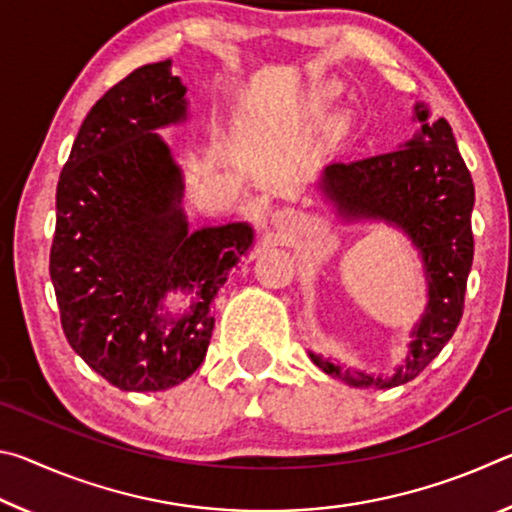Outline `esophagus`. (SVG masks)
<instances>
[{"label":"esophagus","mask_w":512,"mask_h":512,"mask_svg":"<svg viewBox=\"0 0 512 512\" xmlns=\"http://www.w3.org/2000/svg\"><path fill=\"white\" fill-rule=\"evenodd\" d=\"M271 223L275 225V230L287 232V230L293 228V225L298 223V214L293 212V210H277V212H273V216H271Z\"/></svg>","instance_id":"1"}]
</instances>
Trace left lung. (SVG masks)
<instances>
[{"label":"left lung","mask_w":512,"mask_h":512,"mask_svg":"<svg viewBox=\"0 0 512 512\" xmlns=\"http://www.w3.org/2000/svg\"><path fill=\"white\" fill-rule=\"evenodd\" d=\"M422 128L400 149L323 169L318 189L345 221H384L400 228L422 257L427 309L411 332V350L393 375L343 368L309 352L316 366L354 388H393L420 375L452 339L463 316L472 268L474 183L447 119L429 121L415 103Z\"/></svg>","instance_id":"1"}]
</instances>
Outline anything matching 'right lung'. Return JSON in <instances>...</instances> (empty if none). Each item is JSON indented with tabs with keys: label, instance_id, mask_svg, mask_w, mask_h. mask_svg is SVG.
Wrapping results in <instances>:
<instances>
[{
	"label": "right lung",
	"instance_id": "1",
	"mask_svg": "<svg viewBox=\"0 0 512 512\" xmlns=\"http://www.w3.org/2000/svg\"><path fill=\"white\" fill-rule=\"evenodd\" d=\"M171 60L137 67L83 119L56 189L49 255L74 352L121 391H167L201 366L210 305L253 246L248 223L187 230L183 176L158 128L187 119ZM192 292L185 315L163 309Z\"/></svg>",
	"mask_w": 512,
	"mask_h": 512
}]
</instances>
